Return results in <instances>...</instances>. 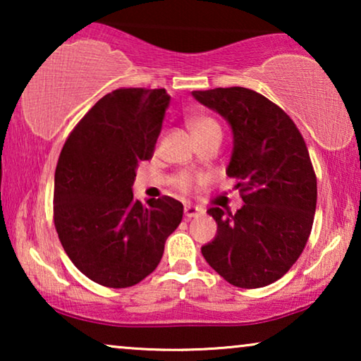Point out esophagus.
I'll return each mask as SVG.
<instances>
[{"mask_svg":"<svg viewBox=\"0 0 361 361\" xmlns=\"http://www.w3.org/2000/svg\"><path fill=\"white\" fill-rule=\"evenodd\" d=\"M202 214H204V209H200V207H195V205H185L184 207L185 219H194V216H199Z\"/></svg>","mask_w":361,"mask_h":361,"instance_id":"1","label":"esophagus"}]
</instances>
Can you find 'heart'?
<instances>
[{
  "instance_id": "1",
  "label": "heart",
  "mask_w": 361,
  "mask_h": 361,
  "mask_svg": "<svg viewBox=\"0 0 361 361\" xmlns=\"http://www.w3.org/2000/svg\"><path fill=\"white\" fill-rule=\"evenodd\" d=\"M187 125H189V130H190L192 135H194L195 140H197V137L204 136V135H209V133H221L219 123H216L214 118L205 116V115L190 116L189 120H187ZM197 180H199L197 177L182 172V174L174 176V179H172V184H174L177 190H180V192H184V194H187V192L192 190V187L195 185Z\"/></svg>"
}]
</instances>
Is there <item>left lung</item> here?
Returning <instances> with one entry per match:
<instances>
[{"label":"left lung","instance_id":"1","mask_svg":"<svg viewBox=\"0 0 361 361\" xmlns=\"http://www.w3.org/2000/svg\"><path fill=\"white\" fill-rule=\"evenodd\" d=\"M192 95L231 126L226 176L245 202L235 215L209 209L216 235L202 255L236 288H263L288 273L312 230L317 179L307 146L286 111L258 92L230 87Z\"/></svg>","mask_w":361,"mask_h":361}]
</instances>
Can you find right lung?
<instances>
[{"label":"right lung","mask_w":361,"mask_h":361,"mask_svg":"<svg viewBox=\"0 0 361 361\" xmlns=\"http://www.w3.org/2000/svg\"><path fill=\"white\" fill-rule=\"evenodd\" d=\"M171 97L164 88H118L100 98L63 145L54 179V225L75 268L106 288H130L157 268L184 205L133 197L151 159Z\"/></svg>","instance_id":"add662e5"}]
</instances>
